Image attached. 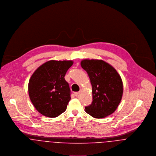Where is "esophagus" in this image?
I'll use <instances>...</instances> for the list:
<instances>
[{"label":"esophagus","instance_id":"esophagus-1","mask_svg":"<svg viewBox=\"0 0 156 156\" xmlns=\"http://www.w3.org/2000/svg\"><path fill=\"white\" fill-rule=\"evenodd\" d=\"M79 94H80V92H74V95L76 97H77Z\"/></svg>","mask_w":156,"mask_h":156}]
</instances>
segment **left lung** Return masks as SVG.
Segmentation results:
<instances>
[{
    "mask_svg": "<svg viewBox=\"0 0 156 156\" xmlns=\"http://www.w3.org/2000/svg\"><path fill=\"white\" fill-rule=\"evenodd\" d=\"M81 66L87 72L92 87V101L85 107V111L95 118L110 115L122 98L123 85L120 76L102 60H83Z\"/></svg>",
    "mask_w": 156,
    "mask_h": 156,
    "instance_id": "1",
    "label": "left lung"
}]
</instances>
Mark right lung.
I'll return each instance as SVG.
<instances>
[{"label":"right lung","mask_w":156,"mask_h":156,"mask_svg":"<svg viewBox=\"0 0 156 156\" xmlns=\"http://www.w3.org/2000/svg\"><path fill=\"white\" fill-rule=\"evenodd\" d=\"M71 61H49L38 68L28 85L30 99L40 113L57 117L66 111L71 100V90L65 80Z\"/></svg>","instance_id":"obj_1"}]
</instances>
